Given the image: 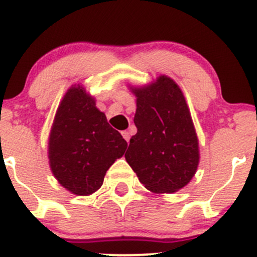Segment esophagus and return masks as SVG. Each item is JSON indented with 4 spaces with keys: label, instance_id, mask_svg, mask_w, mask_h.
<instances>
[{
    "label": "esophagus",
    "instance_id": "34e87169",
    "mask_svg": "<svg viewBox=\"0 0 257 257\" xmlns=\"http://www.w3.org/2000/svg\"><path fill=\"white\" fill-rule=\"evenodd\" d=\"M121 136H123V138L125 139L126 142H129V139H131V133H129L128 131H124V132H121Z\"/></svg>",
    "mask_w": 257,
    "mask_h": 257
}]
</instances>
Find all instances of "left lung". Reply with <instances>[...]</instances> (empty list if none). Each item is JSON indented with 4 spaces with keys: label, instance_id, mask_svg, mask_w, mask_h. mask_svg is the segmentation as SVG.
Returning a JSON list of instances; mask_svg holds the SVG:
<instances>
[{
    "label": "left lung",
    "instance_id": "obj_1",
    "mask_svg": "<svg viewBox=\"0 0 257 257\" xmlns=\"http://www.w3.org/2000/svg\"><path fill=\"white\" fill-rule=\"evenodd\" d=\"M137 98V132L125 160L154 194H172L188 185L200 162L199 139L178 83L160 74L148 84L128 85Z\"/></svg>",
    "mask_w": 257,
    "mask_h": 257
}]
</instances>
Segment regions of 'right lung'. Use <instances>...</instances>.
I'll use <instances>...</instances> for the list:
<instances>
[{
    "label": "right lung",
    "mask_w": 257,
    "mask_h": 257,
    "mask_svg": "<svg viewBox=\"0 0 257 257\" xmlns=\"http://www.w3.org/2000/svg\"><path fill=\"white\" fill-rule=\"evenodd\" d=\"M126 145L82 84L67 89L56 110L47 149L52 174L67 191L77 196L94 194Z\"/></svg>",
    "instance_id": "add662e5"
}]
</instances>
